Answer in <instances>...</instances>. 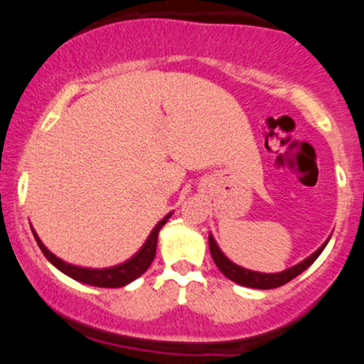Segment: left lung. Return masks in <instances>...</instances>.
<instances>
[{
    "label": "left lung",
    "instance_id": "8db88e82",
    "mask_svg": "<svg viewBox=\"0 0 364 364\" xmlns=\"http://www.w3.org/2000/svg\"><path fill=\"white\" fill-rule=\"evenodd\" d=\"M328 240L325 241V243L321 245L315 253L310 255L308 258H304L303 262H299L298 265L291 267V269H287V270H282V272H279V274L253 272V270L243 269V267L236 265V263H232L223 252H220V248L217 246L215 240L212 237V235H208V248H210V255H212V258H214L217 269H219L220 272L225 275V277L231 279L232 282L240 284V286L255 287V289H274V287H281V286H284V284L292 281L294 277H298L301 272H304V270H306L308 267H310L311 263L320 257V253L323 252V248L327 246Z\"/></svg>",
    "mask_w": 364,
    "mask_h": 364
}]
</instances>
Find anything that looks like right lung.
<instances>
[{"label":"right lung","mask_w":364,"mask_h":364,"mask_svg":"<svg viewBox=\"0 0 364 364\" xmlns=\"http://www.w3.org/2000/svg\"><path fill=\"white\" fill-rule=\"evenodd\" d=\"M171 215H173V212L166 215L162 220H159V224L152 229V232H150V236L147 237V241H145V245L141 246L139 253L133 255V257L124 263H119V265L116 267H109V269H83V267H77V265H72V263L63 262L61 258H58L56 255H53L48 248H46L43 241L39 240V236L36 235L34 229H32V232H34L37 245H39L41 252L44 253V257L48 258L56 269H60L63 274L68 275V277H72L78 282L89 284V286H95V287H123L132 281H135V279H139L140 275L150 267L154 257H156L159 231H161L162 225L168 223Z\"/></svg>","instance_id":"add662e5"}]
</instances>
